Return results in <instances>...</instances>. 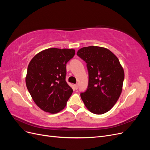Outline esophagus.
Returning <instances> with one entry per match:
<instances>
[{"label":"esophagus","instance_id":"34e87169","mask_svg":"<svg viewBox=\"0 0 150 150\" xmlns=\"http://www.w3.org/2000/svg\"><path fill=\"white\" fill-rule=\"evenodd\" d=\"M74 89H75L76 90H77V89H78V84H74Z\"/></svg>","mask_w":150,"mask_h":150}]
</instances>
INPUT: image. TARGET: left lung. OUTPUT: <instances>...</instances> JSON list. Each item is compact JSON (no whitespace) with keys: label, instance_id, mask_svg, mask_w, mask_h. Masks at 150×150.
<instances>
[{"label":"left lung","instance_id":"obj_1","mask_svg":"<svg viewBox=\"0 0 150 150\" xmlns=\"http://www.w3.org/2000/svg\"><path fill=\"white\" fill-rule=\"evenodd\" d=\"M77 55L87 63L89 73L88 89L81 93L85 106L94 114L107 112L122 90L125 72L118 58L107 48L93 46L81 48Z\"/></svg>","mask_w":150,"mask_h":150}]
</instances>
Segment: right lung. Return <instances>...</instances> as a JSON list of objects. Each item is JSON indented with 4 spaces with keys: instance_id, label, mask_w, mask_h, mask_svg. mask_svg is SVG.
I'll return each mask as SVG.
<instances>
[{
    "instance_id": "right-lung-1",
    "label": "right lung",
    "mask_w": 150,
    "mask_h": 150,
    "mask_svg": "<svg viewBox=\"0 0 150 150\" xmlns=\"http://www.w3.org/2000/svg\"><path fill=\"white\" fill-rule=\"evenodd\" d=\"M74 54L73 49L49 48L30 61L26 86L36 105L44 111L56 114L66 107L73 92L65 80L66 64Z\"/></svg>"
}]
</instances>
